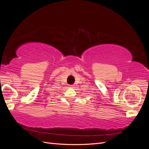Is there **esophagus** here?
<instances>
[{"label": "esophagus", "instance_id": "1", "mask_svg": "<svg viewBox=\"0 0 149 149\" xmlns=\"http://www.w3.org/2000/svg\"><path fill=\"white\" fill-rule=\"evenodd\" d=\"M70 88H73V85H70Z\"/></svg>", "mask_w": 149, "mask_h": 149}]
</instances>
